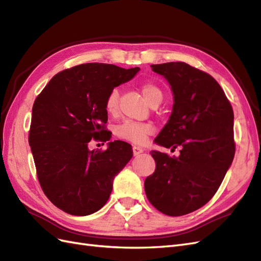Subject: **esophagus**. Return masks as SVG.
<instances>
[{
    "label": "esophagus",
    "mask_w": 261,
    "mask_h": 261,
    "mask_svg": "<svg viewBox=\"0 0 261 261\" xmlns=\"http://www.w3.org/2000/svg\"><path fill=\"white\" fill-rule=\"evenodd\" d=\"M143 152H144V149L141 148V147H138V146H134L133 147V153H134V155H138V154L143 153Z\"/></svg>",
    "instance_id": "1"
}]
</instances>
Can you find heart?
Masks as SVG:
<instances>
[{
	"mask_svg": "<svg viewBox=\"0 0 261 261\" xmlns=\"http://www.w3.org/2000/svg\"><path fill=\"white\" fill-rule=\"evenodd\" d=\"M141 92H143L145 99L150 105L161 102L163 98L162 90L160 87L154 83L147 82L140 86ZM120 109V92L116 88L112 89L108 93L106 99V110L109 114L115 115ZM154 130L152 124L144 123V122H136V121H124L122 124L117 126L116 135L134 144H144L147 137L152 134Z\"/></svg>",
	"mask_w": 261,
	"mask_h": 261,
	"instance_id": "obj_1",
	"label": "heart"
}]
</instances>
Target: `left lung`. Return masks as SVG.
I'll return each instance as SVG.
<instances>
[{"instance_id": "1", "label": "left lung", "mask_w": 261, "mask_h": 261, "mask_svg": "<svg viewBox=\"0 0 261 261\" xmlns=\"http://www.w3.org/2000/svg\"><path fill=\"white\" fill-rule=\"evenodd\" d=\"M167 78L174 105L155 143L178 156L151 151L155 171L145 179L152 206L179 217L204 206L219 189L235 154L233 109L223 89L208 73L184 62L153 64Z\"/></svg>"}]
</instances>
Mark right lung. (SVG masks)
<instances>
[{"label":"right lung","instance_id":"1","mask_svg":"<svg viewBox=\"0 0 261 261\" xmlns=\"http://www.w3.org/2000/svg\"><path fill=\"white\" fill-rule=\"evenodd\" d=\"M138 70L86 63L58 73L38 94L29 145L39 183L59 209L88 216L108 201L115 175L132 159V146L114 140L107 150L89 151L88 144L111 139L107 96Z\"/></svg>","mask_w":261,"mask_h":261}]
</instances>
